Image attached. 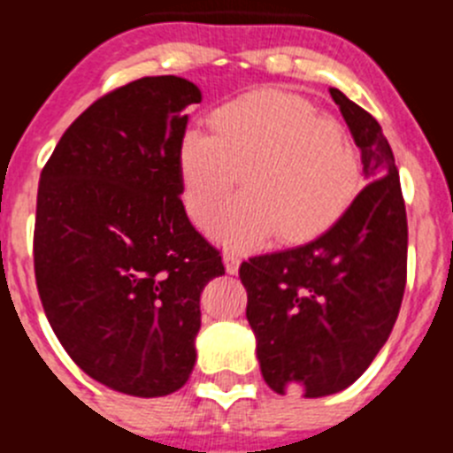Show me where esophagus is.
I'll return each mask as SVG.
<instances>
[{"label": "esophagus", "instance_id": "obj_1", "mask_svg": "<svg viewBox=\"0 0 453 453\" xmlns=\"http://www.w3.org/2000/svg\"><path fill=\"white\" fill-rule=\"evenodd\" d=\"M224 267L229 274H238V267H240V254L234 250H226L224 251Z\"/></svg>", "mask_w": 453, "mask_h": 453}]
</instances>
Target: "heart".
I'll return each mask as SVG.
<instances>
[{
  "label": "heart",
  "mask_w": 453,
  "mask_h": 453,
  "mask_svg": "<svg viewBox=\"0 0 453 453\" xmlns=\"http://www.w3.org/2000/svg\"><path fill=\"white\" fill-rule=\"evenodd\" d=\"M211 135L188 131L177 154L188 218L203 226L235 183L245 188L213 222L231 247L276 238L302 245L331 229L363 186L347 129L302 95L256 90L218 106Z\"/></svg>",
  "instance_id": "b5f03b06"
}]
</instances>
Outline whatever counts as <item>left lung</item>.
I'll return each instance as SVG.
<instances>
[{"instance_id":"obj_1","label":"left lung","mask_w":453,"mask_h":453,"mask_svg":"<svg viewBox=\"0 0 453 453\" xmlns=\"http://www.w3.org/2000/svg\"><path fill=\"white\" fill-rule=\"evenodd\" d=\"M367 186L342 218L302 247L240 265L263 379L279 395L324 397L370 367L397 322L406 288L408 222L390 145L338 88Z\"/></svg>"}]
</instances>
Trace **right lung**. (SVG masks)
I'll use <instances>...</instances> for the list:
<instances>
[{"instance_id": "add662e5", "label": "right lung", "mask_w": 453, "mask_h": 453, "mask_svg": "<svg viewBox=\"0 0 453 453\" xmlns=\"http://www.w3.org/2000/svg\"><path fill=\"white\" fill-rule=\"evenodd\" d=\"M199 102V88L172 74L115 88L40 172L34 270L47 319L88 376L134 397L188 381L199 297L224 274L179 197L183 111Z\"/></svg>"}]
</instances>
